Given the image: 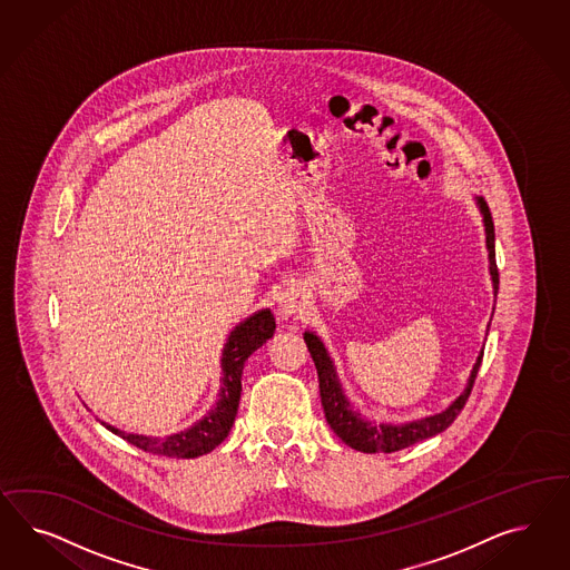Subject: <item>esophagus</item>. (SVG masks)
<instances>
[{"label": "esophagus", "mask_w": 570, "mask_h": 570, "mask_svg": "<svg viewBox=\"0 0 570 570\" xmlns=\"http://www.w3.org/2000/svg\"><path fill=\"white\" fill-rule=\"evenodd\" d=\"M307 305V294L298 286V284H288L286 288H282V293L277 294V311L284 317H293L296 313L305 309Z\"/></svg>", "instance_id": "1"}]
</instances>
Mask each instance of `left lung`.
<instances>
[{
	"label": "left lung",
	"instance_id": "left-lung-1",
	"mask_svg": "<svg viewBox=\"0 0 570 570\" xmlns=\"http://www.w3.org/2000/svg\"><path fill=\"white\" fill-rule=\"evenodd\" d=\"M479 205L483 210L484 232H487V248H489V272L493 277V288L495 294L500 291V272H498V263H495V229H493V219H491V210L487 207L483 198H479ZM305 343L309 348L311 357L317 367V376H320V395H322V405H324V414L328 420L330 429L336 432L348 448L357 449L363 453H393L399 449L410 448L414 443H420L424 439H431L434 434L445 431L451 426V422L460 415L464 410L468 397L472 393L474 380L479 374V367L483 362V351L479 355V360L472 367V374L468 380V386L460 397L455 399L449 405L445 412L431 415V417H422L410 424H372L367 420H363L362 415L353 412L351 403L343 395V389L336 379L334 365L330 362L328 353L322 345V341L305 332Z\"/></svg>",
	"mask_w": 570,
	"mask_h": 570
}]
</instances>
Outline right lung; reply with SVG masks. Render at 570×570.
<instances>
[{"label":"right lung","mask_w":570,"mask_h":570,"mask_svg":"<svg viewBox=\"0 0 570 570\" xmlns=\"http://www.w3.org/2000/svg\"><path fill=\"white\" fill-rule=\"evenodd\" d=\"M276 330V320L272 311L263 309L242 322L240 326L229 334L224 348V384L222 393L215 403V407L208 412L200 422H196L191 429L184 432H177L165 439L156 436H141V434H129V432L119 431L110 424H104L106 429L115 434H119L127 443L136 445L141 451L155 453V455H165V458H198L205 455L208 451L217 448L225 436L229 434V429L238 414V403H240L242 391V370L244 362L259 348L263 343H267L274 336Z\"/></svg>","instance_id":"right-lung-1"}]
</instances>
